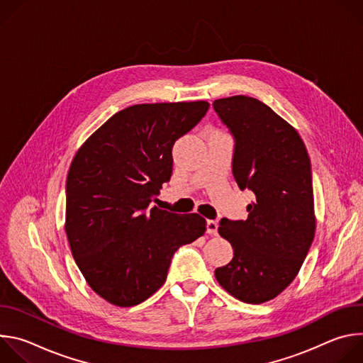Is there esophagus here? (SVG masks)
Returning <instances> with one entry per match:
<instances>
[{"instance_id": "obj_1", "label": "esophagus", "mask_w": 363, "mask_h": 363, "mask_svg": "<svg viewBox=\"0 0 363 363\" xmlns=\"http://www.w3.org/2000/svg\"><path fill=\"white\" fill-rule=\"evenodd\" d=\"M206 233L210 235H217L218 233V223L214 220H208L206 221Z\"/></svg>"}]
</instances>
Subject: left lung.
<instances>
[{"instance_id":"left-lung-1","label":"left lung","mask_w":363,"mask_h":363,"mask_svg":"<svg viewBox=\"0 0 363 363\" xmlns=\"http://www.w3.org/2000/svg\"><path fill=\"white\" fill-rule=\"evenodd\" d=\"M213 106L234 136L235 182L255 195L245 221H220L234 257L216 279L235 298L260 304L296 279L313 242L312 167L297 130L263 101L233 96Z\"/></svg>"}]
</instances>
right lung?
Instances as JSON below:
<instances>
[{
	"instance_id": "1",
	"label": "right lung",
	"mask_w": 363,
	"mask_h": 363,
	"mask_svg": "<svg viewBox=\"0 0 363 363\" xmlns=\"http://www.w3.org/2000/svg\"><path fill=\"white\" fill-rule=\"evenodd\" d=\"M208 101L145 103L103 123L77 150L66 182V234L87 284L119 307L167 280L174 252L205 233L198 214L150 206L172 175L174 143Z\"/></svg>"
}]
</instances>
